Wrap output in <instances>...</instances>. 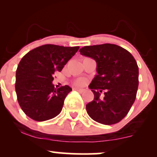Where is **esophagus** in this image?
I'll list each match as a JSON object with an SVG mask.
<instances>
[{"label":"esophagus","mask_w":157,"mask_h":157,"mask_svg":"<svg viewBox=\"0 0 157 157\" xmlns=\"http://www.w3.org/2000/svg\"><path fill=\"white\" fill-rule=\"evenodd\" d=\"M75 90H76V91H78V92H84L85 91V89H81V88H75Z\"/></svg>","instance_id":"esophagus-1"}]
</instances>
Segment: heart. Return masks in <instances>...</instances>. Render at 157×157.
I'll list each match as a JSON object with an SVG mask.
<instances>
[{
    "label": "heart",
    "instance_id": "b5f03b06",
    "mask_svg": "<svg viewBox=\"0 0 157 157\" xmlns=\"http://www.w3.org/2000/svg\"><path fill=\"white\" fill-rule=\"evenodd\" d=\"M75 83L77 85H82L84 83V80L82 79H78V80H76Z\"/></svg>",
    "mask_w": 157,
    "mask_h": 157
}]
</instances>
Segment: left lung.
<instances>
[{"label": "left lung", "instance_id": "8db88e82", "mask_svg": "<svg viewBox=\"0 0 157 157\" xmlns=\"http://www.w3.org/2000/svg\"><path fill=\"white\" fill-rule=\"evenodd\" d=\"M79 52L97 63V72L89 87L94 95L86 105L92 120L104 125L116 124L130 111L139 85V68L134 57L117 45L87 46ZM104 97H100L101 93Z\"/></svg>", "mask_w": 157, "mask_h": 157}]
</instances>
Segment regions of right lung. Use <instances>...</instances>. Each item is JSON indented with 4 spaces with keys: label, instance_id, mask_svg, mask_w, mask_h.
I'll use <instances>...</instances> for the list:
<instances>
[{
    "label": "right lung",
    "instance_id": "add662e5",
    "mask_svg": "<svg viewBox=\"0 0 157 157\" xmlns=\"http://www.w3.org/2000/svg\"><path fill=\"white\" fill-rule=\"evenodd\" d=\"M79 48L46 44L23 56L16 70L15 91L19 105L29 117L42 122L60 113L72 89L68 86L55 89L53 75L62 71Z\"/></svg>",
    "mask_w": 157,
    "mask_h": 157
}]
</instances>
